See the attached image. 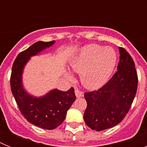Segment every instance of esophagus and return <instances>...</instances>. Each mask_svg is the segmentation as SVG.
Wrapping results in <instances>:
<instances>
[{
	"instance_id": "obj_1",
	"label": "esophagus",
	"mask_w": 147,
	"mask_h": 147,
	"mask_svg": "<svg viewBox=\"0 0 147 147\" xmlns=\"http://www.w3.org/2000/svg\"><path fill=\"white\" fill-rule=\"evenodd\" d=\"M75 94H76V96L77 98H80V97L83 96V92L78 89V88H76V89H75Z\"/></svg>"
}]
</instances>
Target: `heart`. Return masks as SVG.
<instances>
[{
    "mask_svg": "<svg viewBox=\"0 0 147 147\" xmlns=\"http://www.w3.org/2000/svg\"><path fill=\"white\" fill-rule=\"evenodd\" d=\"M117 56L111 47H102L90 44L83 47L71 61L72 70L80 74L82 85L89 89L100 88L112 74ZM68 80H73L70 73L66 74Z\"/></svg>",
    "mask_w": 147,
    "mask_h": 147,
    "instance_id": "1",
    "label": "heart"
}]
</instances>
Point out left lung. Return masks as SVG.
<instances>
[{
	"label": "left lung",
	"instance_id": "8db88e82",
	"mask_svg": "<svg viewBox=\"0 0 147 147\" xmlns=\"http://www.w3.org/2000/svg\"><path fill=\"white\" fill-rule=\"evenodd\" d=\"M118 71L98 90L85 93L87 108L84 120L93 130L110 129L129 112L138 88V75L132 57L119 47Z\"/></svg>",
	"mask_w": 147,
	"mask_h": 147
}]
</instances>
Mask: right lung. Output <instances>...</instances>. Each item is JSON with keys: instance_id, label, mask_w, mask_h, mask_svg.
Returning <instances> with one entry per match:
<instances>
[{"instance_id": "add662e5", "label": "right lung", "mask_w": 147, "mask_h": 147, "mask_svg": "<svg viewBox=\"0 0 147 147\" xmlns=\"http://www.w3.org/2000/svg\"><path fill=\"white\" fill-rule=\"evenodd\" d=\"M54 43L51 42H35L18 54L13 63L10 78L11 93L22 115L31 124L45 129H54L65 120L67 111L76 99L74 89L67 91L54 89L44 96L37 98L23 89L22 74L24 66L32 56Z\"/></svg>"}]
</instances>
